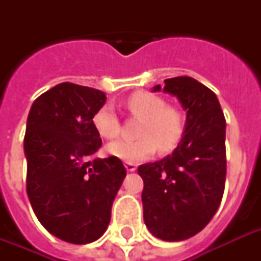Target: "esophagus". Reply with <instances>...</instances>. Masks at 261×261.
I'll use <instances>...</instances> for the list:
<instances>
[{
  "label": "esophagus",
  "mask_w": 261,
  "mask_h": 261,
  "mask_svg": "<svg viewBox=\"0 0 261 261\" xmlns=\"http://www.w3.org/2000/svg\"><path fill=\"white\" fill-rule=\"evenodd\" d=\"M126 169L128 172H134L137 169V164L134 163H126Z\"/></svg>",
  "instance_id": "1"
}]
</instances>
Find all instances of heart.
I'll use <instances>...</instances> for the list:
<instances>
[{
  "mask_svg": "<svg viewBox=\"0 0 261 261\" xmlns=\"http://www.w3.org/2000/svg\"><path fill=\"white\" fill-rule=\"evenodd\" d=\"M126 108L134 118L142 119L137 135L138 139H119L110 143L107 150L116 159L138 163L154 154L155 147L168 153L176 147L184 133L181 112L168 106L167 100L151 92H135L126 100ZM93 126L106 139L116 138L120 133V119L110 104L94 114Z\"/></svg>",
  "mask_w": 261,
  "mask_h": 261,
  "instance_id": "obj_1",
  "label": "heart"
}]
</instances>
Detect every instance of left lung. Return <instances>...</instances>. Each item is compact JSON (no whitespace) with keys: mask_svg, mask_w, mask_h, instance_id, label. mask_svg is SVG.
Instances as JSON below:
<instances>
[{"mask_svg":"<svg viewBox=\"0 0 261 261\" xmlns=\"http://www.w3.org/2000/svg\"><path fill=\"white\" fill-rule=\"evenodd\" d=\"M164 83V90L187 111L186 130L172 154L139 165L143 219L157 239L182 241L210 222L222 200L226 120L214 92L195 79L181 75Z\"/></svg>","mask_w":261,"mask_h":261,"instance_id":"8db88e82","label":"left lung"}]
</instances>
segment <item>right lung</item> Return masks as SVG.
Segmentation results:
<instances>
[{"mask_svg": "<svg viewBox=\"0 0 261 261\" xmlns=\"http://www.w3.org/2000/svg\"><path fill=\"white\" fill-rule=\"evenodd\" d=\"M104 92L62 83L31 107L24 137L27 194L39 222L70 244L100 239L126 168L119 159H94L101 138L93 116Z\"/></svg>", "mask_w": 261, "mask_h": 261, "instance_id": "right-lung-1", "label": "right lung"}]
</instances>
